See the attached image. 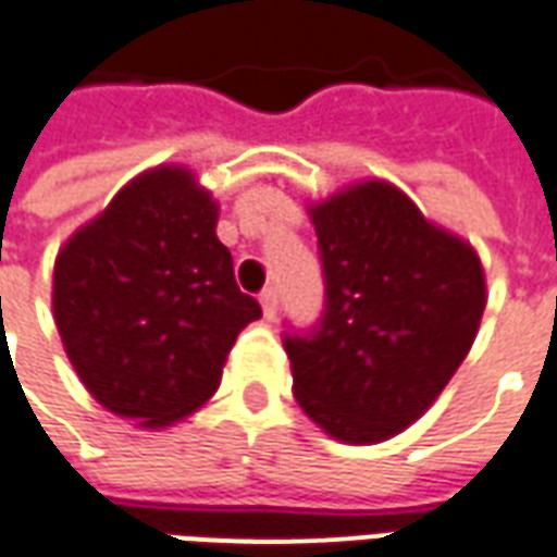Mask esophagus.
I'll return each mask as SVG.
<instances>
[{
    "label": "esophagus",
    "instance_id": "1",
    "mask_svg": "<svg viewBox=\"0 0 557 557\" xmlns=\"http://www.w3.org/2000/svg\"><path fill=\"white\" fill-rule=\"evenodd\" d=\"M259 301H262V310H265V317L271 319L277 313V305H280V295L274 286H265V289L259 292Z\"/></svg>",
    "mask_w": 557,
    "mask_h": 557
}]
</instances>
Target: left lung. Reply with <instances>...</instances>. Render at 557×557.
Here are the masks:
<instances>
[{
    "instance_id": "8db88e82",
    "label": "left lung",
    "mask_w": 557,
    "mask_h": 557,
    "mask_svg": "<svg viewBox=\"0 0 557 557\" xmlns=\"http://www.w3.org/2000/svg\"><path fill=\"white\" fill-rule=\"evenodd\" d=\"M310 216L325 310L307 332L283 334L292 392L337 441H388L468 356L485 310L480 256L383 181L313 205Z\"/></svg>"
}]
</instances>
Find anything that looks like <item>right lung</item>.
<instances>
[{
  "mask_svg": "<svg viewBox=\"0 0 557 557\" xmlns=\"http://www.w3.org/2000/svg\"><path fill=\"white\" fill-rule=\"evenodd\" d=\"M53 317L89 395L153 428L211 398L262 307L235 283L216 201L186 169H153L62 247Z\"/></svg>",
  "mask_w": 557,
  "mask_h": 557,
  "instance_id": "add662e5",
  "label": "right lung"
}]
</instances>
